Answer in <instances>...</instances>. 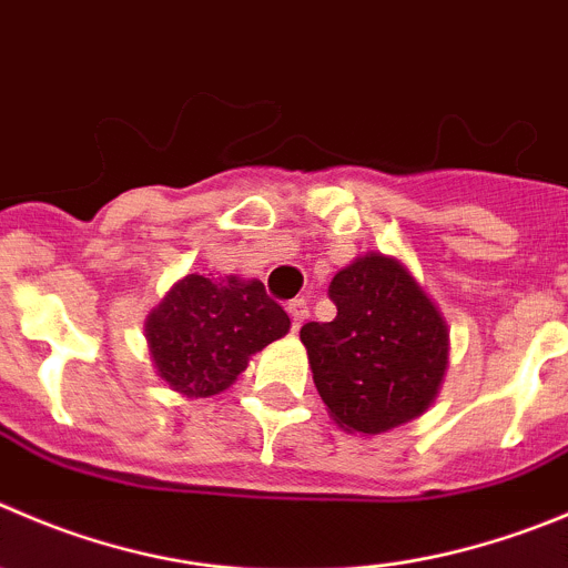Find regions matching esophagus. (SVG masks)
Returning a JSON list of instances; mask_svg holds the SVG:
<instances>
[{
	"label": "esophagus",
	"instance_id": "34e87169",
	"mask_svg": "<svg viewBox=\"0 0 568 568\" xmlns=\"http://www.w3.org/2000/svg\"><path fill=\"white\" fill-rule=\"evenodd\" d=\"M287 312H290V317H293V326H295V328H298L301 323H304L306 317H310V306H306V301H304V298L290 301V304H287Z\"/></svg>",
	"mask_w": 568,
	"mask_h": 568
}]
</instances>
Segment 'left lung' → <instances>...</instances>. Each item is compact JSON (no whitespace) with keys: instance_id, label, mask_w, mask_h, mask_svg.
I'll use <instances>...</instances> for the list:
<instances>
[{"instance_id":"1","label":"left lung","mask_w":568,"mask_h":568,"mask_svg":"<svg viewBox=\"0 0 568 568\" xmlns=\"http://www.w3.org/2000/svg\"><path fill=\"white\" fill-rule=\"evenodd\" d=\"M328 295L337 317L306 323L301 343L334 424L365 437L424 415L449 368V326L407 264L356 256Z\"/></svg>"}]
</instances>
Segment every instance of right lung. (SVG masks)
<instances>
[{
  "label": "right lung",
  "mask_w": 568,
  "mask_h": 568,
  "mask_svg": "<svg viewBox=\"0 0 568 568\" xmlns=\"http://www.w3.org/2000/svg\"><path fill=\"white\" fill-rule=\"evenodd\" d=\"M290 332V315L258 278L183 275L144 321L155 374L186 398L223 393L256 351Z\"/></svg>",
  "instance_id": "add662e5"
}]
</instances>
